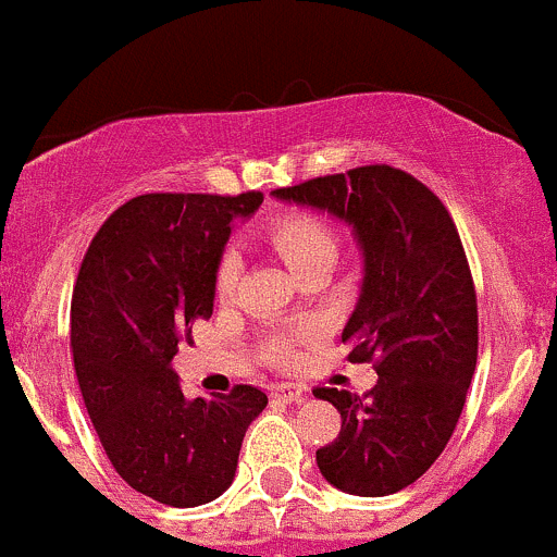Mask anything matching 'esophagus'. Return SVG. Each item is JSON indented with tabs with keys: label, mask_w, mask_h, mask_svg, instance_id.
<instances>
[{
	"label": "esophagus",
	"mask_w": 557,
	"mask_h": 557,
	"mask_svg": "<svg viewBox=\"0 0 557 557\" xmlns=\"http://www.w3.org/2000/svg\"><path fill=\"white\" fill-rule=\"evenodd\" d=\"M271 395L276 400H284V404H297V400H302L306 389H302L300 384H276V387L271 389Z\"/></svg>",
	"instance_id": "esophagus-1"
}]
</instances>
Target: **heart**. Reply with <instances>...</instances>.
Listing matches in <instances>:
<instances>
[{"instance_id": "obj_1", "label": "heart", "mask_w": 557, "mask_h": 557, "mask_svg": "<svg viewBox=\"0 0 557 557\" xmlns=\"http://www.w3.org/2000/svg\"><path fill=\"white\" fill-rule=\"evenodd\" d=\"M268 238H271L273 249L284 257L286 265L295 273L306 271L308 265L319 260L335 262V255H338V235H335V230L322 216H313V213H289V216L276 219L271 230H268ZM238 281L240 260L235 255H227L216 273L219 297H233L235 289H238ZM297 341H300V335H273L268 341V357L273 362H289L295 357Z\"/></svg>"}]
</instances>
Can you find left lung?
<instances>
[{
	"label": "left lung",
	"mask_w": 557,
	"mask_h": 557,
	"mask_svg": "<svg viewBox=\"0 0 557 557\" xmlns=\"http://www.w3.org/2000/svg\"><path fill=\"white\" fill-rule=\"evenodd\" d=\"M284 202L327 211L362 249V286L341 341L349 362H373L366 395L317 387L341 411V433L317 449L333 487L398 493L422 476L453 438L476 368V292L458 227L414 175L389 164L276 189Z\"/></svg>",
	"instance_id": "obj_1"
}]
</instances>
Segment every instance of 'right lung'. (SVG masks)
I'll return each mask as SVG.
<instances>
[{"mask_svg": "<svg viewBox=\"0 0 557 557\" xmlns=\"http://www.w3.org/2000/svg\"><path fill=\"white\" fill-rule=\"evenodd\" d=\"M260 206L262 191L140 195L110 213L81 262L70 308L81 395L119 476L159 504L219 498L268 406L251 384L184 398L170 366L191 324L211 319L233 222Z\"/></svg>", "mask_w": 557, "mask_h": 557, "instance_id": "right-lung-1", "label": "right lung"}]
</instances>
